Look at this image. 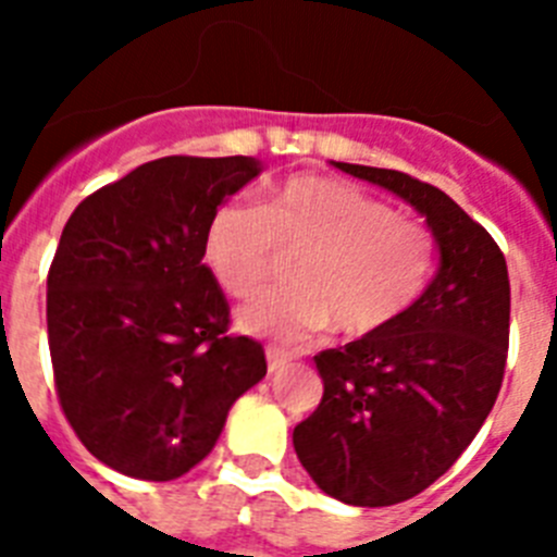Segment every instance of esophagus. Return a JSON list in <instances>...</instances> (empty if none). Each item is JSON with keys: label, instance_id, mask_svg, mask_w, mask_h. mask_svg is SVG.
<instances>
[{"label": "esophagus", "instance_id": "esophagus-1", "mask_svg": "<svg viewBox=\"0 0 557 557\" xmlns=\"http://www.w3.org/2000/svg\"><path fill=\"white\" fill-rule=\"evenodd\" d=\"M287 362H293V354L284 351V348H275V346H268V371L275 373L282 371Z\"/></svg>", "mask_w": 557, "mask_h": 557}]
</instances>
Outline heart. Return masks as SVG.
<instances>
[{
  "mask_svg": "<svg viewBox=\"0 0 557 557\" xmlns=\"http://www.w3.org/2000/svg\"><path fill=\"white\" fill-rule=\"evenodd\" d=\"M298 256L293 287L239 312L250 334L295 339L334 323L376 337L405 321L435 273V236L387 200L326 175H295L262 206H220L206 228V262L220 287L250 298Z\"/></svg>",
  "mask_w": 557,
  "mask_h": 557,
  "instance_id": "b5f03b06",
  "label": "heart"
}]
</instances>
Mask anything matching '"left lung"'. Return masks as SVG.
Listing matches in <instances>:
<instances>
[{"label":"left lung","instance_id":"1","mask_svg":"<svg viewBox=\"0 0 557 557\" xmlns=\"http://www.w3.org/2000/svg\"><path fill=\"white\" fill-rule=\"evenodd\" d=\"M334 166L407 200L441 253L435 278L405 321L314 357L323 398L293 430L295 455L323 494L387 508L446 474L499 396L508 264L494 236L437 186L398 170Z\"/></svg>","mask_w":557,"mask_h":557}]
</instances>
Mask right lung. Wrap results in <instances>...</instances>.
Segmentation results:
<instances>
[{
  "label": "right lung",
  "instance_id": "obj_1",
  "mask_svg": "<svg viewBox=\"0 0 557 557\" xmlns=\"http://www.w3.org/2000/svg\"><path fill=\"white\" fill-rule=\"evenodd\" d=\"M259 172L250 156L147 161L63 228L47 278L55 391L83 446L120 474L195 469L268 373L262 343L228 334V301L203 264L211 214Z\"/></svg>",
  "mask_w": 557,
  "mask_h": 557
}]
</instances>
